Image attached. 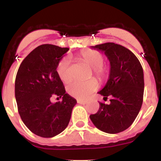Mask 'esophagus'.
<instances>
[{
  "label": "esophagus",
  "instance_id": "esophagus-1",
  "mask_svg": "<svg viewBox=\"0 0 161 161\" xmlns=\"http://www.w3.org/2000/svg\"><path fill=\"white\" fill-rule=\"evenodd\" d=\"M78 103H80V104H86L87 103L86 100H77Z\"/></svg>",
  "mask_w": 161,
  "mask_h": 161
}]
</instances>
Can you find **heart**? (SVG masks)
Returning a JSON list of instances; mask_svg holds the SVG:
<instances>
[{
  "label": "heart",
  "mask_w": 161,
  "mask_h": 161,
  "mask_svg": "<svg viewBox=\"0 0 161 161\" xmlns=\"http://www.w3.org/2000/svg\"><path fill=\"white\" fill-rule=\"evenodd\" d=\"M80 58L87 64L92 68V73L96 77L102 80L106 76V67L103 64V56L102 53L95 50H85L80 53ZM71 58L69 56H64L60 60L57 66V72L60 79L64 82H68L71 79L70 73ZM98 88V83L94 79H89L87 81H75L69 84L67 87L69 93L72 97L80 100H85L90 94Z\"/></svg>",
  "instance_id": "b5f03b06"
}]
</instances>
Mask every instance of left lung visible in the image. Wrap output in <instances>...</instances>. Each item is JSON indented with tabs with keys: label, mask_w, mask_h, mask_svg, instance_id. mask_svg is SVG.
I'll list each match as a JSON object with an SVG mask.
<instances>
[{
	"label": "left lung",
	"mask_w": 161,
	"mask_h": 161,
	"mask_svg": "<svg viewBox=\"0 0 161 161\" xmlns=\"http://www.w3.org/2000/svg\"><path fill=\"white\" fill-rule=\"evenodd\" d=\"M92 48L104 52L111 64L108 81L98 93L110 104L100 102L98 111L90 116L94 125L110 134L127 129L135 121L143 100L144 78L142 67L136 55L114 43H105Z\"/></svg>",
	"instance_id": "1"
}]
</instances>
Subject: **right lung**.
<instances>
[{"mask_svg": "<svg viewBox=\"0 0 161 161\" xmlns=\"http://www.w3.org/2000/svg\"><path fill=\"white\" fill-rule=\"evenodd\" d=\"M69 50L43 44L30 52L18 70L14 94L18 111L27 128L36 136L51 138L62 132L70 121L75 99L65 92L57 66ZM63 97L53 104L51 97Z\"/></svg>", "mask_w": 161, "mask_h": 161, "instance_id": "add662e5", "label": "right lung"}]
</instances>
